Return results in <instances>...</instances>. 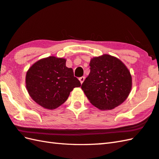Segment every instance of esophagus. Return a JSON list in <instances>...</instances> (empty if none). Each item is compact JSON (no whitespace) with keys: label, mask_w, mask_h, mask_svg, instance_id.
<instances>
[{"label":"esophagus","mask_w":159,"mask_h":159,"mask_svg":"<svg viewBox=\"0 0 159 159\" xmlns=\"http://www.w3.org/2000/svg\"><path fill=\"white\" fill-rule=\"evenodd\" d=\"M84 80H85V77H84V76H82V77H80L79 78V80H80V83H81V84L83 83Z\"/></svg>","instance_id":"34e87169"}]
</instances>
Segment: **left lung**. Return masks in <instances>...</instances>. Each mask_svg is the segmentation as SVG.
I'll return each mask as SVG.
<instances>
[{"label": "left lung", "instance_id": "obj_1", "mask_svg": "<svg viewBox=\"0 0 159 159\" xmlns=\"http://www.w3.org/2000/svg\"><path fill=\"white\" fill-rule=\"evenodd\" d=\"M90 72L81 88L90 102L101 110H112L126 100L132 76L122 61L104 54L91 59Z\"/></svg>", "mask_w": 159, "mask_h": 159}]
</instances>
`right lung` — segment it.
<instances>
[{
  "label": "right lung",
  "instance_id": "obj_1",
  "mask_svg": "<svg viewBox=\"0 0 159 159\" xmlns=\"http://www.w3.org/2000/svg\"><path fill=\"white\" fill-rule=\"evenodd\" d=\"M26 88L33 100L48 110H54L67 101L74 88L80 86L65 58L49 57L36 62L26 74Z\"/></svg>",
  "mask_w": 159,
  "mask_h": 159
}]
</instances>
